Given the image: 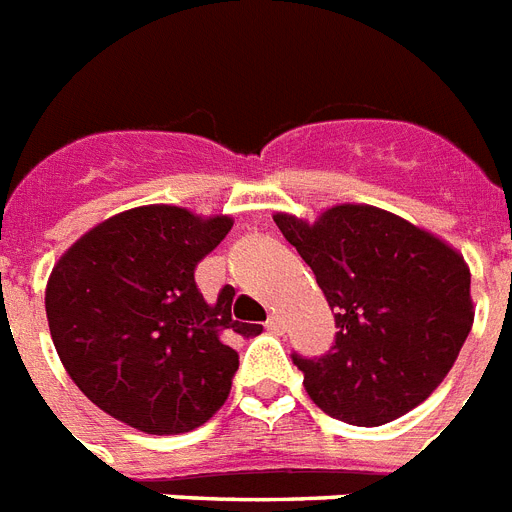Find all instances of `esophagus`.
I'll return each instance as SVG.
<instances>
[{"mask_svg": "<svg viewBox=\"0 0 512 512\" xmlns=\"http://www.w3.org/2000/svg\"><path fill=\"white\" fill-rule=\"evenodd\" d=\"M266 332L282 335V332H285V322H282L280 316H269V319H266Z\"/></svg>", "mask_w": 512, "mask_h": 512, "instance_id": "34e87169", "label": "esophagus"}]
</instances>
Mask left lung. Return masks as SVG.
I'll use <instances>...</instances> for the list:
<instances>
[{"instance_id":"8db88e82","label":"left lung","mask_w":512,"mask_h":512,"mask_svg":"<svg viewBox=\"0 0 512 512\" xmlns=\"http://www.w3.org/2000/svg\"><path fill=\"white\" fill-rule=\"evenodd\" d=\"M335 311V345L293 353L324 413L382 426L413 411L453 369L471 324V272L453 246L369 204L332 206L306 222L274 214Z\"/></svg>"}]
</instances>
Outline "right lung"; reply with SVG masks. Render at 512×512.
I'll list each match as a JSON object with an SVG mask.
<instances>
[{"mask_svg":"<svg viewBox=\"0 0 512 512\" xmlns=\"http://www.w3.org/2000/svg\"><path fill=\"white\" fill-rule=\"evenodd\" d=\"M230 217L151 204L104 219L67 248L46 282V319L70 379L94 405L146 434H183L225 405L238 371L232 290L214 303L196 266Z\"/></svg>","mask_w":512,"mask_h":512,"instance_id":"add662e5","label":"right lung"}]
</instances>
